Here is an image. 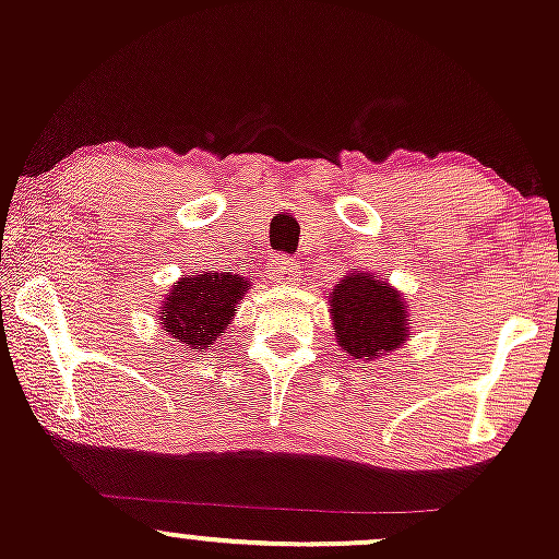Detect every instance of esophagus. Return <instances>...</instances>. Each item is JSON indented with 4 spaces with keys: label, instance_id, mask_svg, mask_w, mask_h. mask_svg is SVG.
I'll return each instance as SVG.
<instances>
[{
    "label": "esophagus",
    "instance_id": "34e87169",
    "mask_svg": "<svg viewBox=\"0 0 559 559\" xmlns=\"http://www.w3.org/2000/svg\"><path fill=\"white\" fill-rule=\"evenodd\" d=\"M267 275L275 281V284H297L299 281V264L289 257H275V260L267 262Z\"/></svg>",
    "mask_w": 559,
    "mask_h": 559
}]
</instances>
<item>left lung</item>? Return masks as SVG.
Wrapping results in <instances>:
<instances>
[{
    "label": "left lung",
    "mask_w": 559,
    "mask_h": 559,
    "mask_svg": "<svg viewBox=\"0 0 559 559\" xmlns=\"http://www.w3.org/2000/svg\"><path fill=\"white\" fill-rule=\"evenodd\" d=\"M334 332L343 354L372 358L391 354L407 340V302L391 284L364 270H350L329 295Z\"/></svg>",
    "instance_id": "obj_1"
}]
</instances>
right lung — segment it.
Masks as SVG:
<instances>
[{"instance_id":"obj_1","label":"right lung","mask_w":559,"mask_h":559,"mask_svg":"<svg viewBox=\"0 0 559 559\" xmlns=\"http://www.w3.org/2000/svg\"><path fill=\"white\" fill-rule=\"evenodd\" d=\"M249 281L233 273H201L192 278L176 281L163 302L160 324L171 334L174 343L190 345L192 350H205L222 337L227 324L235 319Z\"/></svg>"}]
</instances>
